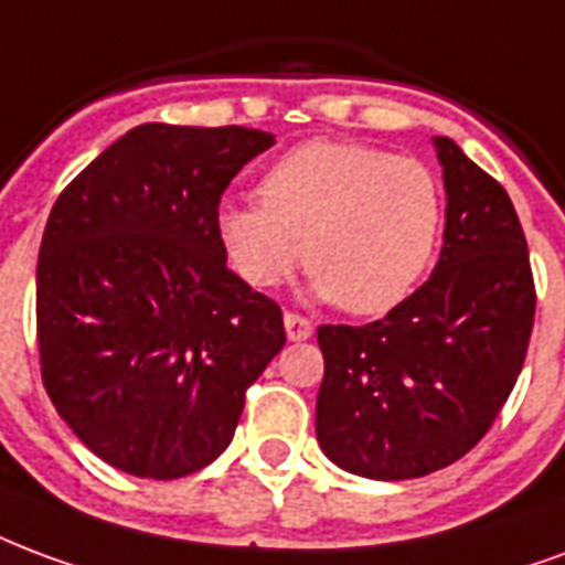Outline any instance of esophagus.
Listing matches in <instances>:
<instances>
[{
  "label": "esophagus",
  "mask_w": 565,
  "mask_h": 565,
  "mask_svg": "<svg viewBox=\"0 0 565 565\" xmlns=\"http://www.w3.org/2000/svg\"><path fill=\"white\" fill-rule=\"evenodd\" d=\"M284 329H287V338H290V341H305V338H311V332H315L311 320L302 315H296V311H287V315H284Z\"/></svg>",
  "instance_id": "34e87169"
}]
</instances>
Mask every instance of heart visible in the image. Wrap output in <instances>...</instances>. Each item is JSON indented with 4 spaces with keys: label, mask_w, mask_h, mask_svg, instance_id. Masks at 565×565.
<instances>
[{
    "label": "heart",
    "mask_w": 565,
    "mask_h": 565,
    "mask_svg": "<svg viewBox=\"0 0 565 565\" xmlns=\"http://www.w3.org/2000/svg\"><path fill=\"white\" fill-rule=\"evenodd\" d=\"M440 218V185L419 158L315 140L266 170L260 200L221 203L215 233L254 290L278 287L305 257L317 296L380 315L416 287Z\"/></svg>",
    "instance_id": "1"
}]
</instances>
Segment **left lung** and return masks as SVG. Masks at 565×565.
Segmentation results:
<instances>
[{
    "instance_id": "8db88e82",
    "label": "left lung",
    "mask_w": 565,
    "mask_h": 565,
    "mask_svg": "<svg viewBox=\"0 0 565 565\" xmlns=\"http://www.w3.org/2000/svg\"><path fill=\"white\" fill-rule=\"evenodd\" d=\"M446 185L440 260L383 320L320 326L317 440L365 479H416L463 458L494 425L527 356L536 287L503 185L434 137Z\"/></svg>"
}]
</instances>
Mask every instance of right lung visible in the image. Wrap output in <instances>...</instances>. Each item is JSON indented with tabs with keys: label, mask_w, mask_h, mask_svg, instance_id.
<instances>
[{
	"label": "right lung",
	"mask_w": 565,
	"mask_h": 565,
	"mask_svg": "<svg viewBox=\"0 0 565 565\" xmlns=\"http://www.w3.org/2000/svg\"><path fill=\"white\" fill-rule=\"evenodd\" d=\"M275 143L254 128L146 122L53 203L38 250L41 380L83 446L122 473L182 479L233 440L284 335L215 233L230 179Z\"/></svg>",
	"instance_id": "1"
}]
</instances>
